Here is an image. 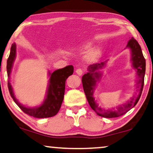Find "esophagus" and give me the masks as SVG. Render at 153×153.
Returning <instances> with one entry per match:
<instances>
[{"label": "esophagus", "instance_id": "obj_1", "mask_svg": "<svg viewBox=\"0 0 153 153\" xmlns=\"http://www.w3.org/2000/svg\"><path fill=\"white\" fill-rule=\"evenodd\" d=\"M76 74L78 75V76H82V75L83 74V71L81 69H77L76 71Z\"/></svg>", "mask_w": 153, "mask_h": 153}]
</instances>
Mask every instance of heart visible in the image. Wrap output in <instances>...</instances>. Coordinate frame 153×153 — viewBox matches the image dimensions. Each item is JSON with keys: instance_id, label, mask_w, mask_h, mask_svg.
Listing matches in <instances>:
<instances>
[{"instance_id": "b5f03b06", "label": "heart", "mask_w": 153, "mask_h": 153, "mask_svg": "<svg viewBox=\"0 0 153 153\" xmlns=\"http://www.w3.org/2000/svg\"><path fill=\"white\" fill-rule=\"evenodd\" d=\"M100 51L99 49H95L91 50V51H88L87 53L85 55V58L86 60L88 61V62H94L100 56Z\"/></svg>"}]
</instances>
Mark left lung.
Returning a JSON list of instances; mask_svg holds the SVG:
<instances>
[{
	"instance_id": "obj_1",
	"label": "left lung",
	"mask_w": 153,
	"mask_h": 153,
	"mask_svg": "<svg viewBox=\"0 0 153 153\" xmlns=\"http://www.w3.org/2000/svg\"><path fill=\"white\" fill-rule=\"evenodd\" d=\"M126 48L131 50V62L132 67L136 71L137 87V94L133 96L126 103L122 105L117 106L116 109H105L102 108L98 106V104L95 102L94 97V91L97 85V82L101 79L102 74L100 72L102 69L106 65V62L101 63H96L91 65L88 67V72L82 76V82L84 93H85L86 99L88 104L93 111L99 116L106 118H114L117 117L124 115L128 111L131 110L135 106L140 100L142 95L143 83H144V76L146 71V60L143 56L142 49L134 38L128 41Z\"/></svg>"
}]
</instances>
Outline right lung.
<instances>
[{"instance_id":"right-lung-1","label":"right lung","mask_w":153,"mask_h":153,"mask_svg":"<svg viewBox=\"0 0 153 153\" xmlns=\"http://www.w3.org/2000/svg\"><path fill=\"white\" fill-rule=\"evenodd\" d=\"M16 56V45L13 43L11 47L10 56L7 61V71L9 78V91L13 101L25 113L32 117L46 118L56 115L60 110L64 99L66 79L73 74L74 67L72 65H69L62 69L54 71L53 73L49 71V84H48L46 97L42 104L36 107H27L20 104L16 98L12 86L10 82V75Z\"/></svg>"}]
</instances>
